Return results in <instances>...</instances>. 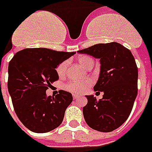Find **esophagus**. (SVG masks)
<instances>
[{
  "label": "esophagus",
  "mask_w": 152,
  "mask_h": 152,
  "mask_svg": "<svg viewBox=\"0 0 152 152\" xmlns=\"http://www.w3.org/2000/svg\"><path fill=\"white\" fill-rule=\"evenodd\" d=\"M73 97H74V100H77V99H78V97H79V96L76 95V94H74V95H73Z\"/></svg>",
  "instance_id": "esophagus-1"
}]
</instances>
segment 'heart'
Segmentation results:
<instances>
[{"mask_svg": "<svg viewBox=\"0 0 152 152\" xmlns=\"http://www.w3.org/2000/svg\"><path fill=\"white\" fill-rule=\"evenodd\" d=\"M78 62L80 64L82 67H83L86 69H89L94 64V61L91 59V57L86 56H80L78 57ZM68 67L67 61H63L61 64H59L56 68L57 74L59 77H64V74H66ZM91 85V82L89 80L87 81L80 82V81H71L68 83L67 84L64 86V88L67 91H70L72 93L75 94H80L82 92L87 89V88Z\"/></svg>", "mask_w": 152, "mask_h": 152, "instance_id": "b5f03b06", "label": "heart"}]
</instances>
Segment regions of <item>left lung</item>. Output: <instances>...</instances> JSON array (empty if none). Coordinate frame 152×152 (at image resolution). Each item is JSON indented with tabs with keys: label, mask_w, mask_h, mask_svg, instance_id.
Listing matches in <instances>:
<instances>
[{
	"label": "left lung",
	"mask_w": 152,
	"mask_h": 152,
	"mask_svg": "<svg viewBox=\"0 0 152 152\" xmlns=\"http://www.w3.org/2000/svg\"><path fill=\"white\" fill-rule=\"evenodd\" d=\"M100 60V74L94 91H102L99 101L86 96L83 108L87 124L93 129L109 133L122 125L129 118L137 95L138 70L129 49L118 42L99 43L78 50Z\"/></svg>",
	"instance_id": "left-lung-1"
}]
</instances>
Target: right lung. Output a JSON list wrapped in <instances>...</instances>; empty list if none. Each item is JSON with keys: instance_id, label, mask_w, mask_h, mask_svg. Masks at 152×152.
Returning a JSON list of instances; mask_svg holds the SVG:
<instances>
[{"instance_id": "right-lung-1", "label": "right lung", "mask_w": 152, "mask_h": 152, "mask_svg": "<svg viewBox=\"0 0 152 152\" xmlns=\"http://www.w3.org/2000/svg\"><path fill=\"white\" fill-rule=\"evenodd\" d=\"M74 54L27 48L18 51L10 61L8 91L18 118L30 131L47 133L61 125L73 101L72 94L61 90L56 96H48L46 91L59 79L57 66Z\"/></svg>"}]
</instances>
